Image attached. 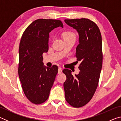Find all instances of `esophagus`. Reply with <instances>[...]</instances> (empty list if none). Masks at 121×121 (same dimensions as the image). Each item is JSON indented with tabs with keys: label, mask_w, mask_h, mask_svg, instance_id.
<instances>
[{
	"label": "esophagus",
	"mask_w": 121,
	"mask_h": 121,
	"mask_svg": "<svg viewBox=\"0 0 121 121\" xmlns=\"http://www.w3.org/2000/svg\"><path fill=\"white\" fill-rule=\"evenodd\" d=\"M62 68H61V67H59V68H58V73L59 74H60V73H62Z\"/></svg>",
	"instance_id": "1"
}]
</instances>
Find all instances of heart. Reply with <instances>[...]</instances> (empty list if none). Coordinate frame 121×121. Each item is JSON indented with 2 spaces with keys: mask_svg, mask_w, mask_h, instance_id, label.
I'll return each mask as SVG.
<instances>
[{
  "mask_svg": "<svg viewBox=\"0 0 121 121\" xmlns=\"http://www.w3.org/2000/svg\"><path fill=\"white\" fill-rule=\"evenodd\" d=\"M62 37L63 39L65 40L68 39H75L76 37L74 34H73V32L67 31V32H63L62 34Z\"/></svg>",
  "mask_w": 121,
  "mask_h": 121,
  "instance_id": "heart-1",
  "label": "heart"
}]
</instances>
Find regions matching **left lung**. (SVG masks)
Returning <instances> with one entry per match:
<instances>
[{
    "mask_svg": "<svg viewBox=\"0 0 121 121\" xmlns=\"http://www.w3.org/2000/svg\"><path fill=\"white\" fill-rule=\"evenodd\" d=\"M65 22L79 35L75 56L81 62L79 73L73 76L71 70L62 71L67 77L63 84L65 100L73 107L79 108L91 100L99 83L102 65L101 35L97 24L88 19L65 20Z\"/></svg>",
    "mask_w": 121,
    "mask_h": 121,
    "instance_id": "1",
    "label": "left lung"
}]
</instances>
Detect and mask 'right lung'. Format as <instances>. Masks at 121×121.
Masks as SVG:
<instances>
[{
    "label": "right lung",
    "mask_w": 121,
    "mask_h": 121,
    "mask_svg": "<svg viewBox=\"0 0 121 121\" xmlns=\"http://www.w3.org/2000/svg\"><path fill=\"white\" fill-rule=\"evenodd\" d=\"M59 26V20L38 19L26 28L20 40L18 73L22 89L32 103L38 105L48 99L58 72V66H44L43 54L48 50L49 33Z\"/></svg>",
    "instance_id": "1"
}]
</instances>
